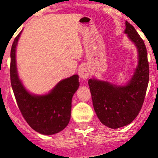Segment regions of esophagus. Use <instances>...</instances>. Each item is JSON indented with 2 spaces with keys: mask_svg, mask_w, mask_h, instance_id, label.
Segmentation results:
<instances>
[{
  "mask_svg": "<svg viewBox=\"0 0 158 158\" xmlns=\"http://www.w3.org/2000/svg\"><path fill=\"white\" fill-rule=\"evenodd\" d=\"M90 74V69L86 65H82L79 68V76L82 79H87Z\"/></svg>",
  "mask_w": 158,
  "mask_h": 158,
  "instance_id": "1",
  "label": "esophagus"
}]
</instances>
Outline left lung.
I'll return each mask as SVG.
<instances>
[{
	"label": "left lung",
	"mask_w": 158,
	"mask_h": 158,
	"mask_svg": "<svg viewBox=\"0 0 158 158\" xmlns=\"http://www.w3.org/2000/svg\"><path fill=\"white\" fill-rule=\"evenodd\" d=\"M138 51V66L125 85H118L95 78L89 79L94 110L100 122L110 128L129 125L142 107L149 81L147 49L133 26L125 21L124 31Z\"/></svg>",
	"instance_id": "8db88e82"
}]
</instances>
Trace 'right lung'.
<instances>
[{
	"label": "right lung",
	"instance_id": "obj_1",
	"mask_svg": "<svg viewBox=\"0 0 158 158\" xmlns=\"http://www.w3.org/2000/svg\"><path fill=\"white\" fill-rule=\"evenodd\" d=\"M22 31L13 43L10 51V82L20 112L28 125L42 135L61 131L69 124L72 98L79 86V76L73 75L60 81L45 95H35L27 90L17 73L16 49Z\"/></svg>",
	"mask_w": 158,
	"mask_h": 158
}]
</instances>
